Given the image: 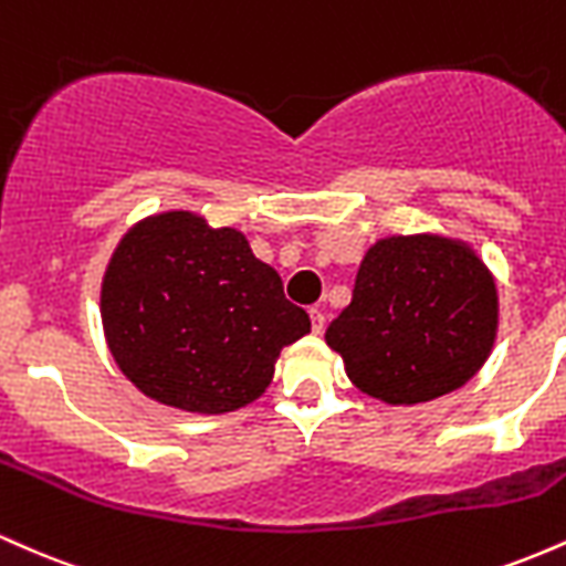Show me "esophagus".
Returning <instances> with one entry per match:
<instances>
[{
    "label": "esophagus",
    "mask_w": 566,
    "mask_h": 566,
    "mask_svg": "<svg viewBox=\"0 0 566 566\" xmlns=\"http://www.w3.org/2000/svg\"><path fill=\"white\" fill-rule=\"evenodd\" d=\"M308 316H311V329H314V335H322L324 333V308L316 305V308L308 311Z\"/></svg>",
    "instance_id": "1"
}]
</instances>
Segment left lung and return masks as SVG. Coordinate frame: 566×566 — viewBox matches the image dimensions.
I'll return each instance as SVG.
<instances>
[{
    "label": "left lung",
    "mask_w": 566,
    "mask_h": 566,
    "mask_svg": "<svg viewBox=\"0 0 566 566\" xmlns=\"http://www.w3.org/2000/svg\"><path fill=\"white\" fill-rule=\"evenodd\" d=\"M497 322L495 276L471 244L396 233L365 252L324 340L361 394L412 407L465 386L490 359Z\"/></svg>",
    "instance_id": "obj_1"
}]
</instances>
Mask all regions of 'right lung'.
I'll use <instances>...</instances> for the list:
<instances>
[{"mask_svg": "<svg viewBox=\"0 0 566 566\" xmlns=\"http://www.w3.org/2000/svg\"><path fill=\"white\" fill-rule=\"evenodd\" d=\"M101 319L116 367L140 394L197 415L252 405L282 348L311 333L244 233L191 210L148 216L119 239Z\"/></svg>", "mask_w": 566, "mask_h": 566, "instance_id": "right-lung-1", "label": "right lung"}]
</instances>
